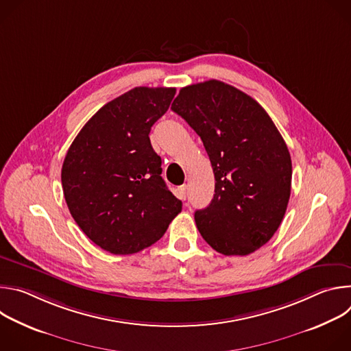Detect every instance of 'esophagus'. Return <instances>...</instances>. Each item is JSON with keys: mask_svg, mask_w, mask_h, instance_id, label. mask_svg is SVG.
I'll return each instance as SVG.
<instances>
[{"mask_svg": "<svg viewBox=\"0 0 351 351\" xmlns=\"http://www.w3.org/2000/svg\"><path fill=\"white\" fill-rule=\"evenodd\" d=\"M186 195H187V187H186V184H183L178 189V197L180 199H186Z\"/></svg>", "mask_w": 351, "mask_h": 351, "instance_id": "esophagus-1", "label": "esophagus"}]
</instances>
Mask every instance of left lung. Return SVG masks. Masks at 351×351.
Here are the masks:
<instances>
[{
	"label": "left lung",
	"mask_w": 351,
	"mask_h": 351,
	"mask_svg": "<svg viewBox=\"0 0 351 351\" xmlns=\"http://www.w3.org/2000/svg\"><path fill=\"white\" fill-rule=\"evenodd\" d=\"M172 111L202 137L215 194L194 214L203 239L223 256H247L278 230L290 198L291 160L267 111L219 80L180 88Z\"/></svg>",
	"instance_id": "obj_1"
}]
</instances>
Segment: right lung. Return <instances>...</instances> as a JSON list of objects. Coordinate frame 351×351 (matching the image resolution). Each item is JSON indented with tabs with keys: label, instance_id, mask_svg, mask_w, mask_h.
Listing matches in <instances>:
<instances>
[{
	"label": "right lung",
	"instance_id": "right-lung-1",
	"mask_svg": "<svg viewBox=\"0 0 351 351\" xmlns=\"http://www.w3.org/2000/svg\"><path fill=\"white\" fill-rule=\"evenodd\" d=\"M175 93L134 87L117 97L88 119L64 160L61 180L71 215L111 254H134L154 244L182 211L148 137Z\"/></svg>",
	"mask_w": 351,
	"mask_h": 351
}]
</instances>
